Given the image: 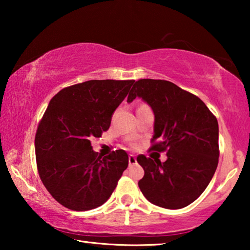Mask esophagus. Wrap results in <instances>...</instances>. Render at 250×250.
<instances>
[{"mask_svg":"<svg viewBox=\"0 0 250 250\" xmlns=\"http://www.w3.org/2000/svg\"><path fill=\"white\" fill-rule=\"evenodd\" d=\"M137 163V158L134 155H129V166H133Z\"/></svg>","mask_w":250,"mask_h":250,"instance_id":"34e87169","label":"esophagus"}]
</instances>
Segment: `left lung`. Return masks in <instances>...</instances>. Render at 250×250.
<instances>
[{
  "instance_id": "left-lung-1",
  "label": "left lung",
  "mask_w": 250,
  "mask_h": 250,
  "mask_svg": "<svg viewBox=\"0 0 250 250\" xmlns=\"http://www.w3.org/2000/svg\"><path fill=\"white\" fill-rule=\"evenodd\" d=\"M139 97L154 113L151 150L167 151L166 162L140 154L139 188L156 206L179 209L200 197L218 164V122L206 104L167 80L135 82L128 103Z\"/></svg>"
}]
</instances>
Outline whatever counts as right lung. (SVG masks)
Returning <instances> with one entry per match:
<instances>
[{
    "label": "right lung",
    "mask_w": 250,
    "mask_h": 250,
    "mask_svg": "<svg viewBox=\"0 0 250 250\" xmlns=\"http://www.w3.org/2000/svg\"><path fill=\"white\" fill-rule=\"evenodd\" d=\"M134 80H88L62 89L53 97L35 135L37 170L59 204L73 210L103 205L128 167L125 150L107 156L92 150L111 124L115 110Z\"/></svg>",
    "instance_id": "right-lung-1"
}]
</instances>
